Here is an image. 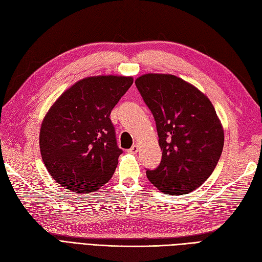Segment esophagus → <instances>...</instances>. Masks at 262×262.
Returning a JSON list of instances; mask_svg holds the SVG:
<instances>
[{"instance_id":"obj_1","label":"esophagus","mask_w":262,"mask_h":262,"mask_svg":"<svg viewBox=\"0 0 262 262\" xmlns=\"http://www.w3.org/2000/svg\"><path fill=\"white\" fill-rule=\"evenodd\" d=\"M138 146L137 145H133L130 148L128 149V152L129 154H133V155H135V154H137V151H138Z\"/></svg>"}]
</instances>
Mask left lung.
Instances as JSON below:
<instances>
[{
	"label": "left lung",
	"mask_w": 262,
	"mask_h": 262,
	"mask_svg": "<svg viewBox=\"0 0 262 262\" xmlns=\"http://www.w3.org/2000/svg\"><path fill=\"white\" fill-rule=\"evenodd\" d=\"M155 118L162 162L146 170L149 182L166 195L198 188L216 168L224 148V128L204 93L170 74H145L135 80Z\"/></svg>",
	"instance_id": "8db88e82"
}]
</instances>
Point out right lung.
<instances>
[{
  "label": "right lung",
  "instance_id": "right-lung-1",
  "mask_svg": "<svg viewBox=\"0 0 262 262\" xmlns=\"http://www.w3.org/2000/svg\"><path fill=\"white\" fill-rule=\"evenodd\" d=\"M133 82L130 76L86 77L52 105L41 126L39 149L57 184L84 193L112 178L123 150L110 115Z\"/></svg>",
  "mask_w": 262,
  "mask_h": 262
}]
</instances>
